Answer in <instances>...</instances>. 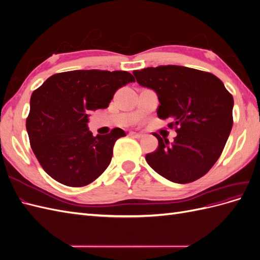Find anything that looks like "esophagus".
<instances>
[{"mask_svg":"<svg viewBox=\"0 0 260 260\" xmlns=\"http://www.w3.org/2000/svg\"><path fill=\"white\" fill-rule=\"evenodd\" d=\"M129 136L132 137V138H136V139H140V138L143 137L142 133H138V132H130Z\"/></svg>","mask_w":260,"mask_h":260,"instance_id":"esophagus-1","label":"esophagus"}]
</instances>
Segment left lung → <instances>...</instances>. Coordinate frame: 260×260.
Returning a JSON list of instances; mask_svg holds the SVG:
<instances>
[{
	"mask_svg": "<svg viewBox=\"0 0 260 260\" xmlns=\"http://www.w3.org/2000/svg\"><path fill=\"white\" fill-rule=\"evenodd\" d=\"M138 83L159 100L157 115L178 133L169 144L157 133L158 147L145 159L157 174L176 183L206 175L221 155L233 125V96L222 81L207 72L167 65L135 70Z\"/></svg>",
	"mask_w": 260,
	"mask_h": 260,
	"instance_id": "8db88e82",
	"label": "left lung"
}]
</instances>
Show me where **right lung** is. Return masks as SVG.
<instances>
[{"mask_svg":"<svg viewBox=\"0 0 260 260\" xmlns=\"http://www.w3.org/2000/svg\"><path fill=\"white\" fill-rule=\"evenodd\" d=\"M135 77L116 70H73L51 76L34 91L26 120L31 148L44 171L57 182L79 187L98 179L112 160L120 128L93 137L92 111L107 108L118 89Z\"/></svg>","mask_w":260,"mask_h":260,"instance_id":"obj_1","label":"right lung"}]
</instances>
